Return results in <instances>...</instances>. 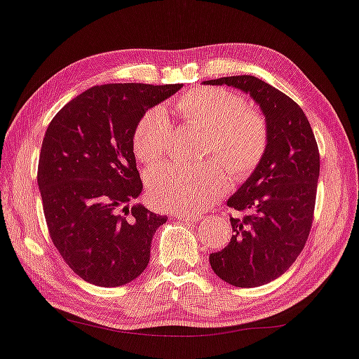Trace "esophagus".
<instances>
[{
  "label": "esophagus",
  "instance_id": "34e87169",
  "mask_svg": "<svg viewBox=\"0 0 359 359\" xmlns=\"http://www.w3.org/2000/svg\"><path fill=\"white\" fill-rule=\"evenodd\" d=\"M175 217H179V221H188V222H198L202 219L199 215H194V213H177Z\"/></svg>",
  "mask_w": 359,
  "mask_h": 359
}]
</instances>
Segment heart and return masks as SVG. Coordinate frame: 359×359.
Segmentation results:
<instances>
[{"label":"heart","instance_id":"b5f03b06","mask_svg":"<svg viewBox=\"0 0 359 359\" xmlns=\"http://www.w3.org/2000/svg\"><path fill=\"white\" fill-rule=\"evenodd\" d=\"M175 116L189 128L203 130L202 154L215 156L235 180H245L262 163L269 144L266 118L243 97L221 87L187 91L174 105ZM171 142L165 110L154 107L138 119L132 147L140 161H157ZM147 196L157 208L193 212L207 208L229 189V175L217 161L201 166L163 165L147 174Z\"/></svg>","mask_w":359,"mask_h":359}]
</instances>
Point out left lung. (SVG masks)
<instances>
[{
	"instance_id": "obj_1",
	"label": "left lung",
	"mask_w": 359,
	"mask_h": 359,
	"mask_svg": "<svg viewBox=\"0 0 359 359\" xmlns=\"http://www.w3.org/2000/svg\"><path fill=\"white\" fill-rule=\"evenodd\" d=\"M240 88L254 97L266 116L269 144L262 163L227 201L233 235L210 254L212 269L224 282L255 287L282 276L304 250L314 217L319 147L310 123L283 91L255 76L205 81Z\"/></svg>"
}]
</instances>
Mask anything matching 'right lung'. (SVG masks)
Listing matches in <instances>:
<instances>
[{"label": "right lung", "mask_w": 359, "mask_h": 359, "mask_svg": "<svg viewBox=\"0 0 359 359\" xmlns=\"http://www.w3.org/2000/svg\"><path fill=\"white\" fill-rule=\"evenodd\" d=\"M180 88L96 86L48 126L37 171L48 231L65 263L91 285H126L149 263L154 233L168 217L128 207L143 189L132 135L147 109Z\"/></svg>", "instance_id": "add662e5"}]
</instances>
